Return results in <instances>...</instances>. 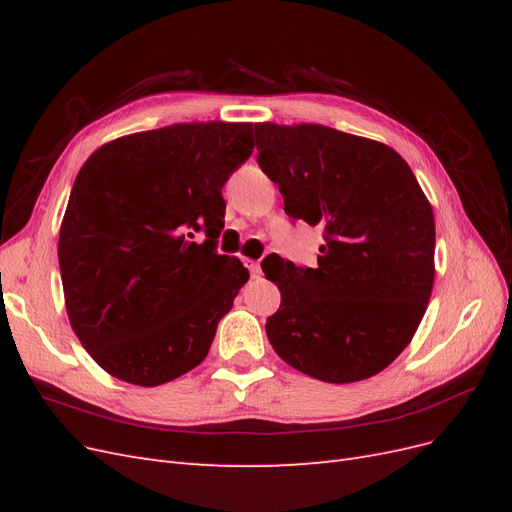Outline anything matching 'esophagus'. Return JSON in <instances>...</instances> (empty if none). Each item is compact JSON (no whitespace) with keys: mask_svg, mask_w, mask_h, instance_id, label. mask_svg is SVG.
I'll return each instance as SVG.
<instances>
[{"mask_svg":"<svg viewBox=\"0 0 512 512\" xmlns=\"http://www.w3.org/2000/svg\"><path fill=\"white\" fill-rule=\"evenodd\" d=\"M245 267L250 269V275H252V277H260L262 269H260V262H258V260H247Z\"/></svg>","mask_w":512,"mask_h":512,"instance_id":"obj_1","label":"esophagus"}]
</instances>
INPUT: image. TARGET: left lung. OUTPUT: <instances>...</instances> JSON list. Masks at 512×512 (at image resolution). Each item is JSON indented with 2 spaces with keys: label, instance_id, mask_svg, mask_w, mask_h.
<instances>
[{
  "label": "left lung",
  "instance_id": "1",
  "mask_svg": "<svg viewBox=\"0 0 512 512\" xmlns=\"http://www.w3.org/2000/svg\"><path fill=\"white\" fill-rule=\"evenodd\" d=\"M258 166L292 220L322 226L318 267L265 271L282 292L273 350L303 374L348 384L376 376L421 324L433 288L436 224L406 160L327 126L256 123Z\"/></svg>",
  "mask_w": 512,
  "mask_h": 512
}]
</instances>
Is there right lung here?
<instances>
[{
    "instance_id": "right-lung-1",
    "label": "right lung",
    "mask_w": 512,
    "mask_h": 512,
    "mask_svg": "<svg viewBox=\"0 0 512 512\" xmlns=\"http://www.w3.org/2000/svg\"><path fill=\"white\" fill-rule=\"evenodd\" d=\"M252 123H175L106 143L76 175L59 271L76 337L138 386L203 363L250 273L218 254L222 188L252 156ZM206 230L203 244L193 232Z\"/></svg>"
}]
</instances>
